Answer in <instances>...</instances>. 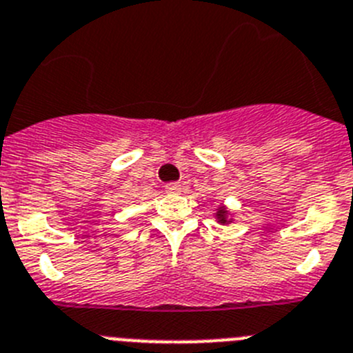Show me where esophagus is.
Here are the masks:
<instances>
[{
	"mask_svg": "<svg viewBox=\"0 0 353 353\" xmlns=\"http://www.w3.org/2000/svg\"><path fill=\"white\" fill-rule=\"evenodd\" d=\"M165 192L170 193V195H179L183 192V186L179 183H169L165 186Z\"/></svg>",
	"mask_w": 353,
	"mask_h": 353,
	"instance_id": "obj_1",
	"label": "esophagus"
}]
</instances>
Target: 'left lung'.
<instances>
[{
	"mask_svg": "<svg viewBox=\"0 0 353 353\" xmlns=\"http://www.w3.org/2000/svg\"><path fill=\"white\" fill-rule=\"evenodd\" d=\"M214 219H216V221L219 223V225H223V226L232 225V223L235 221V219H233V214L230 212L228 207L223 205V203L219 207H217L216 212H214Z\"/></svg>",
	"mask_w": 353,
	"mask_h": 353,
	"instance_id": "1",
	"label": "left lung"
}]
</instances>
